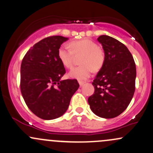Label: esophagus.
I'll return each instance as SVG.
<instances>
[{"label": "esophagus", "mask_w": 153, "mask_h": 153, "mask_svg": "<svg viewBox=\"0 0 153 153\" xmlns=\"http://www.w3.org/2000/svg\"><path fill=\"white\" fill-rule=\"evenodd\" d=\"M78 83H79L80 86H82L83 84H84V82H83V81H79V82H78Z\"/></svg>", "instance_id": "34e87169"}]
</instances>
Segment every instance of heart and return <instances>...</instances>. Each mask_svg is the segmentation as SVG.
<instances>
[{
  "mask_svg": "<svg viewBox=\"0 0 153 153\" xmlns=\"http://www.w3.org/2000/svg\"><path fill=\"white\" fill-rule=\"evenodd\" d=\"M74 53H83L82 65L73 68L69 73L70 77L79 81H85L91 76L93 70L97 71L103 66L105 54L96 42L91 39H81L70 42V46L63 44L58 50V57L66 68L73 66Z\"/></svg>",
  "mask_w": 153,
  "mask_h": 153,
  "instance_id": "obj_1",
  "label": "heart"
}]
</instances>
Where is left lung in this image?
I'll return each mask as SVG.
<instances>
[{
	"mask_svg": "<svg viewBox=\"0 0 153 153\" xmlns=\"http://www.w3.org/2000/svg\"><path fill=\"white\" fill-rule=\"evenodd\" d=\"M97 40L105 52V62L92 82L94 92L88 102L94 114L114 118L127 108L133 97L136 64L129 50L120 41L106 35Z\"/></svg>",
	"mask_w": 153,
	"mask_h": 153,
	"instance_id": "obj_1",
	"label": "left lung"
}]
</instances>
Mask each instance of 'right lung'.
I'll return each mask as SVG.
<instances>
[{
	"instance_id": "right-lung-1",
	"label": "right lung",
	"mask_w": 153,
	"mask_h": 153,
	"mask_svg": "<svg viewBox=\"0 0 153 153\" xmlns=\"http://www.w3.org/2000/svg\"><path fill=\"white\" fill-rule=\"evenodd\" d=\"M67 38L51 36L36 43L26 53L20 67V91L28 108L42 120L60 117L79 87L76 79L61 81L66 70L58 50Z\"/></svg>"
}]
</instances>
